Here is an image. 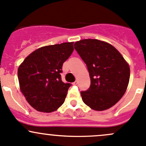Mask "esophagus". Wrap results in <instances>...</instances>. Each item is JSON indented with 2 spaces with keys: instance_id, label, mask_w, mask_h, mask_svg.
<instances>
[{
  "instance_id": "34e87169",
  "label": "esophagus",
  "mask_w": 146,
  "mask_h": 146,
  "mask_svg": "<svg viewBox=\"0 0 146 146\" xmlns=\"http://www.w3.org/2000/svg\"><path fill=\"white\" fill-rule=\"evenodd\" d=\"M78 80H76V81H75L74 82H73V85H78Z\"/></svg>"
}]
</instances>
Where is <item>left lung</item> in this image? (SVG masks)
I'll use <instances>...</instances> for the list:
<instances>
[{"instance_id":"obj_1","label":"left lung","mask_w":146,"mask_h":146,"mask_svg":"<svg viewBox=\"0 0 146 146\" xmlns=\"http://www.w3.org/2000/svg\"><path fill=\"white\" fill-rule=\"evenodd\" d=\"M74 48L86 64L90 86L81 91L82 101L91 109L110 108L124 95L130 78V68L121 54L112 45L98 39H82Z\"/></svg>"}]
</instances>
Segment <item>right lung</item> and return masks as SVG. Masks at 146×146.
<instances>
[{"instance_id":"obj_1","label":"right lung","mask_w":146,"mask_h":146,"mask_svg":"<svg viewBox=\"0 0 146 146\" xmlns=\"http://www.w3.org/2000/svg\"><path fill=\"white\" fill-rule=\"evenodd\" d=\"M73 50V42L46 46L33 51L20 65V90L34 109L51 112L64 102L71 84L63 82L61 73Z\"/></svg>"}]
</instances>
